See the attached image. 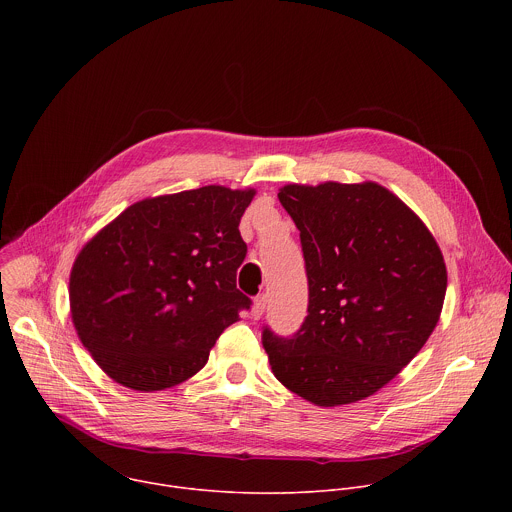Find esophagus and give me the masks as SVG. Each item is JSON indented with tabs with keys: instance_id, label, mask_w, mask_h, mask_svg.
Masks as SVG:
<instances>
[{
	"instance_id": "obj_1",
	"label": "esophagus",
	"mask_w": 512,
	"mask_h": 512,
	"mask_svg": "<svg viewBox=\"0 0 512 512\" xmlns=\"http://www.w3.org/2000/svg\"><path fill=\"white\" fill-rule=\"evenodd\" d=\"M265 308H267V298H265V296H257V298L253 300V306H251V316H253L255 320H259V318L263 316Z\"/></svg>"
}]
</instances>
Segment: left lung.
I'll use <instances>...</instances> for the list:
<instances>
[{"instance_id":"8db88e82","label":"left lung","mask_w":512,"mask_h":512,"mask_svg":"<svg viewBox=\"0 0 512 512\" xmlns=\"http://www.w3.org/2000/svg\"><path fill=\"white\" fill-rule=\"evenodd\" d=\"M310 304L300 332L263 348L275 379L318 407L367 399L393 381L440 322L448 269L421 218L377 182L285 184Z\"/></svg>"}]
</instances>
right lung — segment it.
<instances>
[{
	"instance_id": "add662e5",
	"label": "right lung",
	"mask_w": 512,
	"mask_h": 512,
	"mask_svg": "<svg viewBox=\"0 0 512 512\" xmlns=\"http://www.w3.org/2000/svg\"><path fill=\"white\" fill-rule=\"evenodd\" d=\"M255 188L202 186L127 206L70 269V318L115 383L154 393L194 377L251 300L239 223Z\"/></svg>"
}]
</instances>
